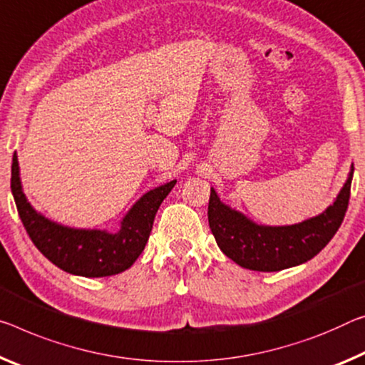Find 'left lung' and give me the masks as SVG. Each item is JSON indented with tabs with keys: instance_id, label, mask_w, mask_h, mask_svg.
<instances>
[{
	"instance_id": "left-lung-1",
	"label": "left lung",
	"mask_w": 365,
	"mask_h": 365,
	"mask_svg": "<svg viewBox=\"0 0 365 365\" xmlns=\"http://www.w3.org/2000/svg\"><path fill=\"white\" fill-rule=\"evenodd\" d=\"M354 167L333 205L307 221L292 225H262L224 205L211 188L207 221L219 248L242 268L281 271L302 264L327 247L348 210Z\"/></svg>"
}]
</instances>
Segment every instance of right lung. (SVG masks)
<instances>
[{"label": "right lung", "mask_w": 365, "mask_h": 365, "mask_svg": "<svg viewBox=\"0 0 365 365\" xmlns=\"http://www.w3.org/2000/svg\"><path fill=\"white\" fill-rule=\"evenodd\" d=\"M177 180L144 193L120 222L118 232L101 229H76L45 217L29 203L22 192L19 162L13 155L11 192L29 237L40 253L69 274L84 277L113 276L128 269L141 255L159 206Z\"/></svg>", "instance_id": "right-lung-1"}]
</instances>
